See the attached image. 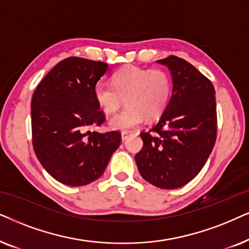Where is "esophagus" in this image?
I'll return each mask as SVG.
<instances>
[{
    "instance_id": "1",
    "label": "esophagus",
    "mask_w": 249,
    "mask_h": 249,
    "mask_svg": "<svg viewBox=\"0 0 249 249\" xmlns=\"http://www.w3.org/2000/svg\"><path fill=\"white\" fill-rule=\"evenodd\" d=\"M131 133L130 132H122V141H125L126 139L130 137Z\"/></svg>"
}]
</instances>
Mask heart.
<instances>
[{
  "label": "heart",
  "mask_w": 249,
  "mask_h": 249,
  "mask_svg": "<svg viewBox=\"0 0 249 249\" xmlns=\"http://www.w3.org/2000/svg\"><path fill=\"white\" fill-rule=\"evenodd\" d=\"M171 91V77L166 71L127 66L112 75V85L98 82L93 97L107 114L117 110L124 98L126 107L112 116L108 125L111 130L127 132L142 124L145 117H158L170 101Z\"/></svg>",
  "instance_id": "heart-1"
}]
</instances>
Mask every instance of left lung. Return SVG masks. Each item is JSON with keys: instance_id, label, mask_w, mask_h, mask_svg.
<instances>
[{"instance_id": "1", "label": "left lung", "mask_w": 249, "mask_h": 249, "mask_svg": "<svg viewBox=\"0 0 249 249\" xmlns=\"http://www.w3.org/2000/svg\"><path fill=\"white\" fill-rule=\"evenodd\" d=\"M171 71L172 95L157 124L140 134L135 155L141 177L155 187L178 189L201 171L216 140L215 90L208 78L183 59L157 60Z\"/></svg>"}]
</instances>
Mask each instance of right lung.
<instances>
[{
    "label": "right lung",
    "mask_w": 249,
    "mask_h": 249,
    "mask_svg": "<svg viewBox=\"0 0 249 249\" xmlns=\"http://www.w3.org/2000/svg\"><path fill=\"white\" fill-rule=\"evenodd\" d=\"M108 69L105 62L67 58L50 71L33 95L35 155L62 184L81 187L97 180L121 144L117 131H89L105 122L93 88Z\"/></svg>",
    "instance_id": "obj_1"
}]
</instances>
